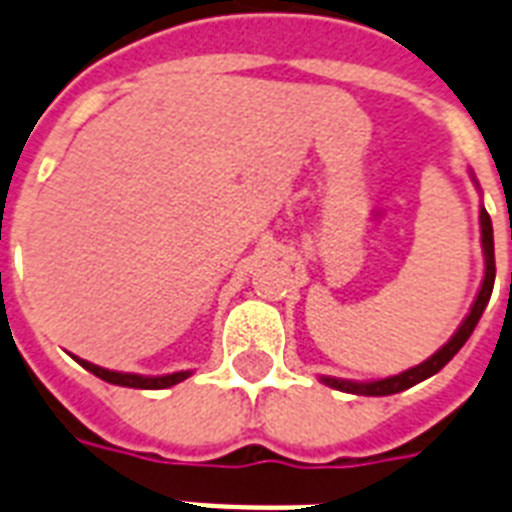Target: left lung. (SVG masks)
Returning <instances> with one entry per match:
<instances>
[{
	"instance_id": "1",
	"label": "left lung",
	"mask_w": 512,
	"mask_h": 512,
	"mask_svg": "<svg viewBox=\"0 0 512 512\" xmlns=\"http://www.w3.org/2000/svg\"><path fill=\"white\" fill-rule=\"evenodd\" d=\"M481 244H484V257H486V276L484 284H481V292H478L476 303L470 308L468 319L462 321V327L454 332V337L446 342L444 348L433 353L428 361H422V364L412 366V369H406L401 374H393V377H385V380L377 382H350V380H337V377H321V382H327L329 388L335 390H345V393H356V396H390V393H401V390L412 388L417 382L428 380L430 374L441 372L454 356H457V350L468 342V337L473 335V329H476L478 319H481V313H484L486 303H489V297H492L494 289V276H497V268H494V233H492V217L481 207Z\"/></svg>"
}]
</instances>
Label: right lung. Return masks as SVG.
I'll return each mask as SVG.
<instances>
[{
  "mask_svg": "<svg viewBox=\"0 0 512 512\" xmlns=\"http://www.w3.org/2000/svg\"><path fill=\"white\" fill-rule=\"evenodd\" d=\"M79 364L92 372L100 380L111 382V385H124V388H143V390H162V388H172L177 382H183L185 377L191 372H175V374H164V377H143V374H124V372H111V369H103V366H95L90 361H82V358H76Z\"/></svg>",
  "mask_w": 512,
  "mask_h": 512,
  "instance_id": "right-lung-1",
  "label": "right lung"
}]
</instances>
